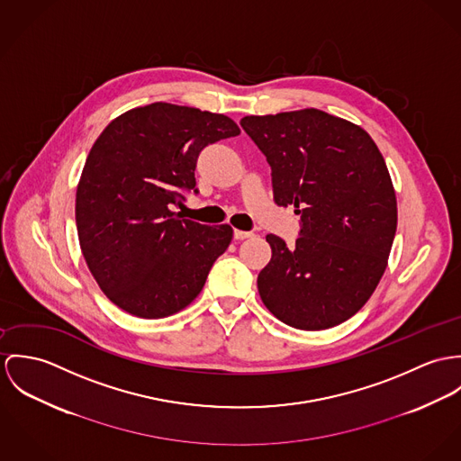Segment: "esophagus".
Listing matches in <instances>:
<instances>
[{"label": "esophagus", "mask_w": 461, "mask_h": 461, "mask_svg": "<svg viewBox=\"0 0 461 461\" xmlns=\"http://www.w3.org/2000/svg\"><path fill=\"white\" fill-rule=\"evenodd\" d=\"M233 237H235L237 240H244V239H249V237H253V231H242V230H235V231H233Z\"/></svg>", "instance_id": "1"}]
</instances>
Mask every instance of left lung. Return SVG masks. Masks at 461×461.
I'll return each instance as SVG.
<instances>
[{
  "label": "left lung",
  "instance_id": "8db88e82",
  "mask_svg": "<svg viewBox=\"0 0 461 461\" xmlns=\"http://www.w3.org/2000/svg\"><path fill=\"white\" fill-rule=\"evenodd\" d=\"M240 125L270 164L274 202L301 215L295 246L267 235L263 304L303 330L343 323L375 292L396 235L384 157L364 129L312 107L246 116Z\"/></svg>",
  "mask_w": 461,
  "mask_h": 461
}]
</instances>
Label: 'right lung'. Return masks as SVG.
<instances>
[{
    "mask_svg": "<svg viewBox=\"0 0 461 461\" xmlns=\"http://www.w3.org/2000/svg\"><path fill=\"white\" fill-rule=\"evenodd\" d=\"M196 107L154 103L114 118L94 143L76 193L81 251L105 297L140 318H164L203 290L233 237L228 224L180 219L202 150L239 136Z\"/></svg>",
    "mask_w": 461,
    "mask_h": 461,
    "instance_id": "1",
    "label": "right lung"
}]
</instances>
